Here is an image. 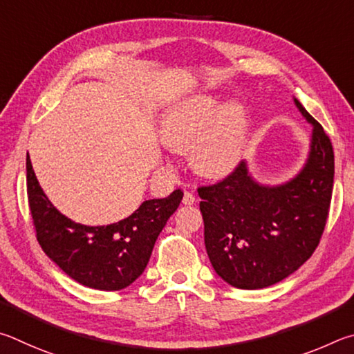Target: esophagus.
I'll return each mask as SVG.
<instances>
[{
	"label": "esophagus",
	"mask_w": 354,
	"mask_h": 354,
	"mask_svg": "<svg viewBox=\"0 0 354 354\" xmlns=\"http://www.w3.org/2000/svg\"><path fill=\"white\" fill-rule=\"evenodd\" d=\"M182 202L185 203V205H193V203L196 202V197L193 193H189V191H185Z\"/></svg>",
	"instance_id": "1"
}]
</instances>
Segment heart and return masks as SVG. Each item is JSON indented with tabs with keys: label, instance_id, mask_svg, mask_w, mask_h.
I'll use <instances>...</instances> for the list:
<instances>
[{
	"label": "heart",
	"instance_id": "1",
	"mask_svg": "<svg viewBox=\"0 0 354 354\" xmlns=\"http://www.w3.org/2000/svg\"><path fill=\"white\" fill-rule=\"evenodd\" d=\"M249 118L243 102L221 107L208 95H197L174 107L161 124V140L176 152H189L197 174L224 178L244 157Z\"/></svg>",
	"mask_w": 354,
	"mask_h": 354
}]
</instances>
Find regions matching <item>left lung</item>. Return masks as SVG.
<instances>
[{"mask_svg":"<svg viewBox=\"0 0 354 354\" xmlns=\"http://www.w3.org/2000/svg\"><path fill=\"white\" fill-rule=\"evenodd\" d=\"M313 126L308 158L280 185H263L245 161L224 180L201 187L205 249L222 280L263 289L284 280L311 258L330 209L334 152L324 127L294 97Z\"/></svg>","mask_w":354,"mask_h":354,"instance_id":"1","label":"left lung"}]
</instances>
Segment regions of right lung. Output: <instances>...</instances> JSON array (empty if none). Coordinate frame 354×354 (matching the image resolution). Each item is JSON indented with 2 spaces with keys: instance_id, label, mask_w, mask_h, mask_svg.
<instances>
[{
  "instance_id": "right-lung-1",
  "label": "right lung",
  "mask_w": 354,
  "mask_h": 354,
  "mask_svg": "<svg viewBox=\"0 0 354 354\" xmlns=\"http://www.w3.org/2000/svg\"><path fill=\"white\" fill-rule=\"evenodd\" d=\"M28 201L37 241L48 258L74 281L97 290L132 284L149 263L160 232L180 205L183 191L145 201L129 218L110 225H84L68 219L43 193L26 158Z\"/></svg>"
}]
</instances>
